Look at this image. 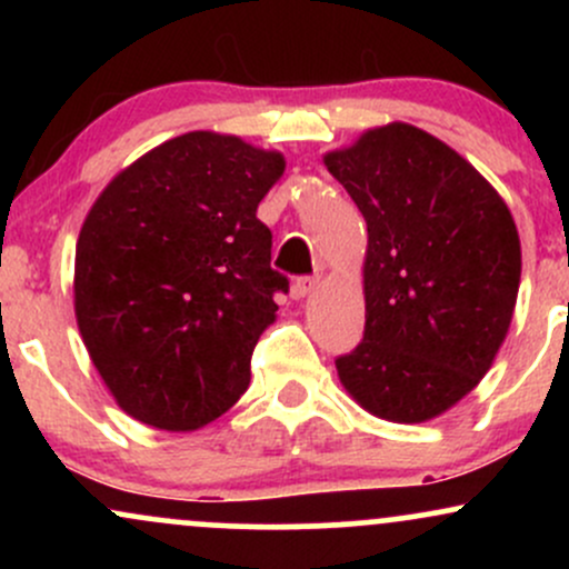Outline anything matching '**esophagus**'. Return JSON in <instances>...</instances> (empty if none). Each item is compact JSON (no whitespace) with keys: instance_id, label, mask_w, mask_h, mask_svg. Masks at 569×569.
Returning a JSON list of instances; mask_svg holds the SVG:
<instances>
[{"instance_id":"34e87169","label":"esophagus","mask_w":569,"mask_h":569,"mask_svg":"<svg viewBox=\"0 0 569 569\" xmlns=\"http://www.w3.org/2000/svg\"><path fill=\"white\" fill-rule=\"evenodd\" d=\"M318 286H321V278H318V276L297 278V280H293V286H291V297H293V299H305V297H310V293L316 291Z\"/></svg>"}]
</instances>
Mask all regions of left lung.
<instances>
[{
  "label": "left lung",
  "mask_w": 569,
  "mask_h": 569,
  "mask_svg": "<svg viewBox=\"0 0 569 569\" xmlns=\"http://www.w3.org/2000/svg\"><path fill=\"white\" fill-rule=\"evenodd\" d=\"M367 219V329L337 358L369 415L426 422L468 396L511 326L521 246L508 206L452 147L390 122L323 158Z\"/></svg>",
  "instance_id": "left-lung-1"
}]
</instances>
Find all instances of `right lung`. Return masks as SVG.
Here are the masks:
<instances>
[{
  "instance_id": "add662e5",
  "label": "right lung",
  "mask_w": 569,
  "mask_h": 569,
  "mask_svg": "<svg viewBox=\"0 0 569 569\" xmlns=\"http://www.w3.org/2000/svg\"><path fill=\"white\" fill-rule=\"evenodd\" d=\"M280 152L192 130L109 181L74 257V316L90 361L136 420L198 430L246 393L251 352L289 278L270 267L259 202Z\"/></svg>"
}]
</instances>
